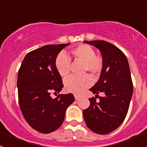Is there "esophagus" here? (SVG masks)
Here are the masks:
<instances>
[{"mask_svg":"<svg viewBox=\"0 0 147 147\" xmlns=\"http://www.w3.org/2000/svg\"><path fill=\"white\" fill-rule=\"evenodd\" d=\"M74 98H75V99H76V100H78L79 98H80V96H78V95H74Z\"/></svg>","mask_w":147,"mask_h":147,"instance_id":"esophagus-1","label":"esophagus"}]
</instances>
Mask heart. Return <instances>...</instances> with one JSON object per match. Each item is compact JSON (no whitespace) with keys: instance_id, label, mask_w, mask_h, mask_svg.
<instances>
[{"instance_id":"1","label":"heart","mask_w":147,"mask_h":147,"mask_svg":"<svg viewBox=\"0 0 147 147\" xmlns=\"http://www.w3.org/2000/svg\"><path fill=\"white\" fill-rule=\"evenodd\" d=\"M74 59L82 62V74L89 72L94 77L101 74L104 67L103 58L96 55L95 50L89 45L82 44L71 51ZM56 69L62 77H66L71 71V60L64 54L57 56L55 60ZM92 84V79L88 74L81 77L70 76L65 82V88L67 91L75 94H81Z\"/></svg>"}]
</instances>
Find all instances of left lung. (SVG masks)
I'll return each mask as SVG.
<instances>
[{"label": "left lung", "mask_w": 147, "mask_h": 147, "mask_svg": "<svg viewBox=\"0 0 147 147\" xmlns=\"http://www.w3.org/2000/svg\"><path fill=\"white\" fill-rule=\"evenodd\" d=\"M98 49L102 54L104 67L99 80L90 90L98 96L89 98L90 106L83 111L87 127L97 134H108L116 129L127 115L133 92L130 70L125 54L105 40L85 41Z\"/></svg>", "instance_id": "1"}]
</instances>
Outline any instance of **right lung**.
<instances>
[{"instance_id": "1", "label": "right lung", "mask_w": 147, "mask_h": 147, "mask_svg": "<svg viewBox=\"0 0 147 147\" xmlns=\"http://www.w3.org/2000/svg\"><path fill=\"white\" fill-rule=\"evenodd\" d=\"M69 43L46 45L26 54L18 71V101L23 117L31 127L41 133L57 129L64 121L65 110L75 101L72 93L61 91L62 77L55 66L58 54Z\"/></svg>"}]
</instances>
